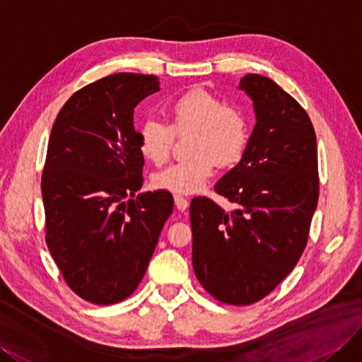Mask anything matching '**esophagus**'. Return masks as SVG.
I'll list each match as a JSON object with an SVG mask.
<instances>
[{
	"label": "esophagus",
	"instance_id": "esophagus-1",
	"mask_svg": "<svg viewBox=\"0 0 362 362\" xmlns=\"http://www.w3.org/2000/svg\"><path fill=\"white\" fill-rule=\"evenodd\" d=\"M174 203H176V207L182 212L186 211V209H188V206H189L188 198H185L183 195H179V194L174 195Z\"/></svg>",
	"mask_w": 362,
	"mask_h": 362
}]
</instances>
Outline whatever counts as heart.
<instances>
[{"label": "heart", "instance_id": "heart-1", "mask_svg": "<svg viewBox=\"0 0 362 362\" xmlns=\"http://www.w3.org/2000/svg\"><path fill=\"white\" fill-rule=\"evenodd\" d=\"M170 126L148 120L139 131V150L156 165L170 158L174 134L194 132L191 159L174 162L153 174L156 189L177 194L200 191L212 176L216 160L228 165L240 158L247 144V123L242 114L206 91H191L167 108Z\"/></svg>", "mask_w": 362, "mask_h": 362}]
</instances>
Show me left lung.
Here are the masks:
<instances>
[{
  "mask_svg": "<svg viewBox=\"0 0 362 362\" xmlns=\"http://www.w3.org/2000/svg\"><path fill=\"white\" fill-rule=\"evenodd\" d=\"M255 124L243 155L215 185L238 207L191 202L192 266L200 284L230 305L260 300L293 271L319 200L317 141L305 110L271 78L245 75Z\"/></svg>",
  "mask_w": 362,
  "mask_h": 362,
  "instance_id": "obj_1",
  "label": "left lung"
}]
</instances>
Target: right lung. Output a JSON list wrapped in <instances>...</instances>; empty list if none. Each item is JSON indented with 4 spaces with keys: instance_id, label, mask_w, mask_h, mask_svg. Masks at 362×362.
<instances>
[{
    "instance_id": "1",
    "label": "right lung",
    "mask_w": 362,
    "mask_h": 362,
    "mask_svg": "<svg viewBox=\"0 0 362 362\" xmlns=\"http://www.w3.org/2000/svg\"><path fill=\"white\" fill-rule=\"evenodd\" d=\"M159 91L155 75L114 74L76 91L52 126L42 174L46 243L78 296L110 305L147 271L174 200L136 192L144 156L134 110Z\"/></svg>"
}]
</instances>
